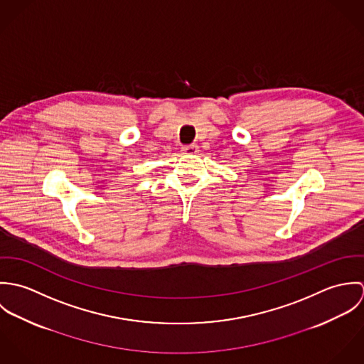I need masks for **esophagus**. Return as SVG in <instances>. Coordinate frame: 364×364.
Returning <instances> with one entry per match:
<instances>
[{
    "instance_id": "esophagus-1",
    "label": "esophagus",
    "mask_w": 364,
    "mask_h": 364,
    "mask_svg": "<svg viewBox=\"0 0 364 364\" xmlns=\"http://www.w3.org/2000/svg\"><path fill=\"white\" fill-rule=\"evenodd\" d=\"M198 151H199V146H198V144L182 146V153H183V154H196Z\"/></svg>"
}]
</instances>
